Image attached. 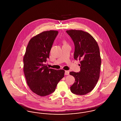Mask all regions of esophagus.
I'll return each instance as SVG.
<instances>
[{
  "label": "esophagus",
  "mask_w": 121,
  "mask_h": 121,
  "mask_svg": "<svg viewBox=\"0 0 121 121\" xmlns=\"http://www.w3.org/2000/svg\"><path fill=\"white\" fill-rule=\"evenodd\" d=\"M69 71H65V75H69Z\"/></svg>",
  "instance_id": "obj_1"
}]
</instances>
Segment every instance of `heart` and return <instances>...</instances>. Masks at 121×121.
I'll return each mask as SVG.
<instances>
[{"mask_svg":"<svg viewBox=\"0 0 121 121\" xmlns=\"http://www.w3.org/2000/svg\"><path fill=\"white\" fill-rule=\"evenodd\" d=\"M63 43H64V44H67V43H66V42L65 41H63Z\"/></svg>","mask_w":121,"mask_h":121,"instance_id":"b5f03b06","label":"heart"}]
</instances>
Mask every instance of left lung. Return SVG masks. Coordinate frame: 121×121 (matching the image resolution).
<instances>
[{"mask_svg":"<svg viewBox=\"0 0 121 121\" xmlns=\"http://www.w3.org/2000/svg\"><path fill=\"white\" fill-rule=\"evenodd\" d=\"M66 32L74 44V59L80 61V72L69 73L75 78L70 90L74 94L84 95L94 89L99 79L101 65L99 48L95 39L87 32L77 30Z\"/></svg>","mask_w":121,"mask_h":121,"instance_id":"obj_1","label":"left lung"}]
</instances>
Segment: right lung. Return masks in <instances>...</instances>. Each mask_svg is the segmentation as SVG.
I'll return each instance as SVG.
<instances>
[{"label": "right lung", "mask_w": 121, "mask_h": 121, "mask_svg": "<svg viewBox=\"0 0 121 121\" xmlns=\"http://www.w3.org/2000/svg\"><path fill=\"white\" fill-rule=\"evenodd\" d=\"M58 31L43 32L31 39L23 58V70L30 89L41 96L55 91L59 81L64 76L65 71L49 69L45 63Z\"/></svg>", "instance_id": "obj_1"}]
</instances>
